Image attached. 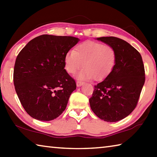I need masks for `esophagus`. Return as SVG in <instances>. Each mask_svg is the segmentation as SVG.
Instances as JSON below:
<instances>
[{
	"label": "esophagus",
	"mask_w": 157,
	"mask_h": 157,
	"mask_svg": "<svg viewBox=\"0 0 157 157\" xmlns=\"http://www.w3.org/2000/svg\"><path fill=\"white\" fill-rule=\"evenodd\" d=\"M76 84H77V86H81L82 85L84 84V82H81V81H77L76 82Z\"/></svg>",
	"instance_id": "esophagus-1"
}]
</instances>
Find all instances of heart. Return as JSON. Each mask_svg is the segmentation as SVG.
I'll list each match as a JSON object with an SVG mask.
<instances>
[{
    "label": "heart",
    "instance_id": "heart-1",
    "mask_svg": "<svg viewBox=\"0 0 157 157\" xmlns=\"http://www.w3.org/2000/svg\"><path fill=\"white\" fill-rule=\"evenodd\" d=\"M116 59L113 47L98 42L85 41L77 46L74 51L66 53L64 66L68 73L75 74L83 66L84 68L78 74V79L93 78L101 81L112 72Z\"/></svg>",
    "mask_w": 157,
    "mask_h": 157
}]
</instances>
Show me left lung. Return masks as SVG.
<instances>
[{
  "label": "left lung",
  "instance_id": "left-lung-1",
  "mask_svg": "<svg viewBox=\"0 0 157 157\" xmlns=\"http://www.w3.org/2000/svg\"><path fill=\"white\" fill-rule=\"evenodd\" d=\"M116 50V63L109 75L94 86L89 99L92 111L107 122L126 118L136 108L145 83V68L140 53L127 41L114 36H102Z\"/></svg>",
  "mask_w": 157,
  "mask_h": 157
}]
</instances>
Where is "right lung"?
I'll list each match as a JSON object with an SVG mask.
<instances>
[{
    "label": "right lung",
    "instance_id": "1",
    "mask_svg": "<svg viewBox=\"0 0 157 157\" xmlns=\"http://www.w3.org/2000/svg\"><path fill=\"white\" fill-rule=\"evenodd\" d=\"M78 41L73 36L43 34L29 41L18 55L15 90L33 118L50 121L65 110L76 83L64 69V56Z\"/></svg>",
    "mask_w": 157,
    "mask_h": 157
}]
</instances>
